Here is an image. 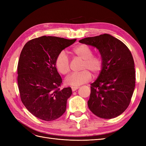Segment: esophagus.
Here are the masks:
<instances>
[{"mask_svg": "<svg viewBox=\"0 0 146 146\" xmlns=\"http://www.w3.org/2000/svg\"><path fill=\"white\" fill-rule=\"evenodd\" d=\"M79 88V87L78 86H77V87H74V86H72L71 87V89H72V91H76L77 90H78Z\"/></svg>", "mask_w": 146, "mask_h": 146, "instance_id": "esophagus-1", "label": "esophagus"}]
</instances>
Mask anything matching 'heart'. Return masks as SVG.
Masks as SVG:
<instances>
[{
  "instance_id": "1",
  "label": "heart",
  "mask_w": 146,
  "mask_h": 146,
  "mask_svg": "<svg viewBox=\"0 0 146 146\" xmlns=\"http://www.w3.org/2000/svg\"><path fill=\"white\" fill-rule=\"evenodd\" d=\"M73 53L78 58L83 60L81 69L83 71L73 73L65 79L67 85L77 87L87 83L91 79L92 72L94 76H98L104 67V61L101 56L93 55L92 48L86 44H80L75 47ZM55 66L58 71L63 75L67 74L70 70V60L64 51L57 55L55 60Z\"/></svg>"
}]
</instances>
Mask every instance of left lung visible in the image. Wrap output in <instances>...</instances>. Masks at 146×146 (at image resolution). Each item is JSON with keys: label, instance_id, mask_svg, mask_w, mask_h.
Segmentation results:
<instances>
[{"label": "left lung", "instance_id": "1", "mask_svg": "<svg viewBox=\"0 0 146 146\" xmlns=\"http://www.w3.org/2000/svg\"><path fill=\"white\" fill-rule=\"evenodd\" d=\"M79 42L96 47L104 61L98 78L91 84L88 107L100 118L119 116L129 107L135 90V64L131 52L124 43L108 34Z\"/></svg>", "mask_w": 146, "mask_h": 146}]
</instances>
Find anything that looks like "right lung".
<instances>
[{
    "label": "right lung",
    "instance_id": "add662e5",
    "mask_svg": "<svg viewBox=\"0 0 146 146\" xmlns=\"http://www.w3.org/2000/svg\"><path fill=\"white\" fill-rule=\"evenodd\" d=\"M76 41L43 36L24 45L17 64V84L22 102L35 117L52 121L66 111L72 90L60 88L62 79L55 60L60 52Z\"/></svg>",
    "mask_w": 146,
    "mask_h": 146
}]
</instances>
